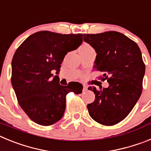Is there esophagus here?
<instances>
[{"label":"esophagus","instance_id":"1","mask_svg":"<svg viewBox=\"0 0 151 151\" xmlns=\"http://www.w3.org/2000/svg\"><path fill=\"white\" fill-rule=\"evenodd\" d=\"M88 90V86L87 85H83V91H85Z\"/></svg>","mask_w":151,"mask_h":151}]
</instances>
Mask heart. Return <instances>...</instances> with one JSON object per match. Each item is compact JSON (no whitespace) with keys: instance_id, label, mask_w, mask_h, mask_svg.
<instances>
[{"instance_id":"b5f03b06","label":"heart","mask_w":151,"mask_h":151,"mask_svg":"<svg viewBox=\"0 0 151 151\" xmlns=\"http://www.w3.org/2000/svg\"><path fill=\"white\" fill-rule=\"evenodd\" d=\"M91 47L90 45L87 43H84L82 46L79 47V50H87V49L91 48Z\"/></svg>"}]
</instances>
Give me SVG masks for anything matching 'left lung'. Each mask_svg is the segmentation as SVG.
I'll return each instance as SVG.
<instances>
[{
	"mask_svg": "<svg viewBox=\"0 0 151 151\" xmlns=\"http://www.w3.org/2000/svg\"><path fill=\"white\" fill-rule=\"evenodd\" d=\"M83 39L97 53L94 69L102 72V81L109 87L88 90L95 94L87 105L89 115L104 125L120 122L129 114L139 99L143 88L145 64L138 45L115 31L100 34H84Z\"/></svg>",
	"mask_w": 151,
	"mask_h": 151,
	"instance_id": "8db88e82",
	"label": "left lung"
}]
</instances>
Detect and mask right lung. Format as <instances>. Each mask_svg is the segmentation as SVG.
I'll use <instances>...</instances> for the list:
<instances>
[{
    "mask_svg": "<svg viewBox=\"0 0 151 151\" xmlns=\"http://www.w3.org/2000/svg\"><path fill=\"white\" fill-rule=\"evenodd\" d=\"M82 35L41 31L31 35L16 50L11 83L19 106L35 123L47 126L59 121L68 93H82V84L63 86L52 71L58 73L66 54L82 44Z\"/></svg>",
    "mask_w": 151,
    "mask_h": 151,
    "instance_id": "obj_1",
    "label": "right lung"
}]
</instances>
